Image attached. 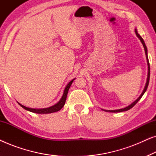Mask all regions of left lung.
Segmentation results:
<instances>
[{
  "mask_svg": "<svg viewBox=\"0 0 156 156\" xmlns=\"http://www.w3.org/2000/svg\"><path fill=\"white\" fill-rule=\"evenodd\" d=\"M135 33L136 34V35H137V37L139 38L140 42H141V43L143 44V46H144V50H145V53H146V59H147V63H148V77H147V81H146V86H145V88L144 89V91H143V92L140 95V97L138 98L135 101H133V103L131 104H130L129 106H126V107H125L124 108H121V109H116V110H104L105 111V112H114V113H116V112H125V111H128L129 110L130 108H131L132 107H133L134 106L136 105V104L137 103V102L139 101V100L141 99V97H143V95L144 94V93L146 92V91L147 90V88H148V84H149V80H150V64H149V61H148V50H147V48H146V44H145V42L144 41V40H143V38L140 37V35L137 32V30L135 29Z\"/></svg>",
  "mask_w": 156,
  "mask_h": 156,
  "instance_id": "8db88e82",
  "label": "left lung"
}]
</instances>
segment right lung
<instances>
[{
    "mask_svg": "<svg viewBox=\"0 0 156 156\" xmlns=\"http://www.w3.org/2000/svg\"><path fill=\"white\" fill-rule=\"evenodd\" d=\"M74 80H74H72V81H70V82L68 83V84L67 85V86H66L65 90H64L63 95L60 99V100H59V101L57 102L56 104H55V105L50 106V107L44 108H32L26 107V106H25L22 105V104H20V103H19V102H18V103L19 104V105H20V106H22V107L23 108H25V110L29 111V112H30L36 113V114H50V113H54V112H58V111L60 110L61 108L63 107L64 105H65V101H66V99H67L68 91H69V87L72 85V82H73Z\"/></svg>",
    "mask_w": 156,
    "mask_h": 156,
    "instance_id": "obj_1",
    "label": "right lung"
}]
</instances>
